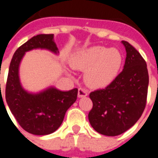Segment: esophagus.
<instances>
[{"mask_svg": "<svg viewBox=\"0 0 158 158\" xmlns=\"http://www.w3.org/2000/svg\"><path fill=\"white\" fill-rule=\"evenodd\" d=\"M89 92L87 89H82L80 88L78 89V98H83V97H86V96H88Z\"/></svg>", "mask_w": 158, "mask_h": 158, "instance_id": "esophagus-1", "label": "esophagus"}]
</instances>
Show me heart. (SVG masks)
<instances>
[{
    "instance_id": "b5f03b06",
    "label": "heart",
    "mask_w": 158,
    "mask_h": 158,
    "mask_svg": "<svg viewBox=\"0 0 158 158\" xmlns=\"http://www.w3.org/2000/svg\"><path fill=\"white\" fill-rule=\"evenodd\" d=\"M122 54L115 48L90 46L73 53L69 64L74 69L84 71V82L91 88H105L118 76L122 67Z\"/></svg>"
}]
</instances>
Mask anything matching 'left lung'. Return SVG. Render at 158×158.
Segmentation results:
<instances>
[{
    "mask_svg": "<svg viewBox=\"0 0 158 158\" xmlns=\"http://www.w3.org/2000/svg\"><path fill=\"white\" fill-rule=\"evenodd\" d=\"M127 57L124 69L106 89L89 94L93 107L89 112L91 127L101 135L116 136L128 130L142 116L146 106L149 74L136 49L121 41Z\"/></svg>",
    "mask_w": 158,
    "mask_h": 158,
    "instance_id": "1",
    "label": "left lung"
}]
</instances>
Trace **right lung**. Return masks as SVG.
Listing matches in <instances>:
<instances>
[{
    "label": "right lung",
    "mask_w": 158,
    "mask_h": 158,
    "mask_svg": "<svg viewBox=\"0 0 158 158\" xmlns=\"http://www.w3.org/2000/svg\"><path fill=\"white\" fill-rule=\"evenodd\" d=\"M36 49L59 53L53 34L34 36L20 46L9 65L6 101L12 114L24 130L35 135H46L60 127L66 112L76 102L78 89L63 91L49 86L39 92H31L23 88L19 76L20 64L26 52Z\"/></svg>",
    "instance_id": "obj_1"
}]
</instances>
